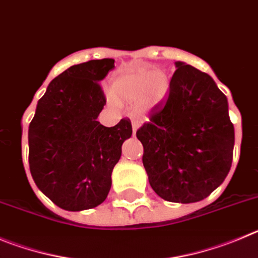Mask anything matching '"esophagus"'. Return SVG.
<instances>
[{"mask_svg": "<svg viewBox=\"0 0 258 258\" xmlns=\"http://www.w3.org/2000/svg\"><path fill=\"white\" fill-rule=\"evenodd\" d=\"M140 124H141L140 120L138 119L132 120V130H134V134H136V131H138V128L140 127Z\"/></svg>", "mask_w": 258, "mask_h": 258, "instance_id": "34e87169", "label": "esophagus"}]
</instances>
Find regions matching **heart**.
<instances>
[{
	"instance_id": "heart-1",
	"label": "heart",
	"mask_w": 258,
	"mask_h": 258,
	"mask_svg": "<svg viewBox=\"0 0 258 258\" xmlns=\"http://www.w3.org/2000/svg\"><path fill=\"white\" fill-rule=\"evenodd\" d=\"M169 91V78L162 71L134 68L120 72L112 83L113 101L136 103L141 113L161 104Z\"/></svg>"
}]
</instances>
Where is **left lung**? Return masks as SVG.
Masks as SVG:
<instances>
[{"mask_svg":"<svg viewBox=\"0 0 258 258\" xmlns=\"http://www.w3.org/2000/svg\"><path fill=\"white\" fill-rule=\"evenodd\" d=\"M168 96L136 132L158 196L173 203L207 198L230 171L234 126L227 99L212 77L176 61Z\"/></svg>","mask_w":258,"mask_h":258,"instance_id":"left-lung-1","label":"left lung"}]
</instances>
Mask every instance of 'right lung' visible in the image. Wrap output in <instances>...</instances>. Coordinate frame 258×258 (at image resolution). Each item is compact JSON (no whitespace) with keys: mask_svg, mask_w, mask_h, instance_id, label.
Masks as SVG:
<instances>
[{"mask_svg":"<svg viewBox=\"0 0 258 258\" xmlns=\"http://www.w3.org/2000/svg\"><path fill=\"white\" fill-rule=\"evenodd\" d=\"M113 68L114 60L101 59L62 72L47 86L29 124L32 177L62 210H90L105 201L122 144L131 138L128 118L114 127L96 119L106 104L99 82Z\"/></svg>","mask_w":258,"mask_h":258,"instance_id":"add662e5","label":"right lung"}]
</instances>
